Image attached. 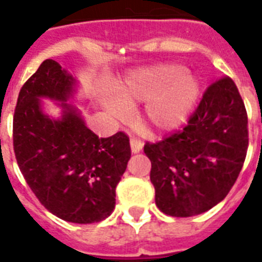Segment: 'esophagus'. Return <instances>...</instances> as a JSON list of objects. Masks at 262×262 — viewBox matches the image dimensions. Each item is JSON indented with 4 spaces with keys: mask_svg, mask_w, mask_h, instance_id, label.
<instances>
[{
    "mask_svg": "<svg viewBox=\"0 0 262 262\" xmlns=\"http://www.w3.org/2000/svg\"><path fill=\"white\" fill-rule=\"evenodd\" d=\"M129 143H131V151H133L134 154H139V152L143 149V145H144V143H143L140 139L136 138L131 139V142Z\"/></svg>",
    "mask_w": 262,
    "mask_h": 262,
    "instance_id": "1",
    "label": "esophagus"
}]
</instances>
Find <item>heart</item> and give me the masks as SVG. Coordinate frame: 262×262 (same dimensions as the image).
Masks as SVG:
<instances>
[{
  "instance_id": "obj_1",
  "label": "heart",
  "mask_w": 262,
  "mask_h": 262,
  "mask_svg": "<svg viewBox=\"0 0 262 262\" xmlns=\"http://www.w3.org/2000/svg\"><path fill=\"white\" fill-rule=\"evenodd\" d=\"M201 93L200 80L177 64H163L140 69L118 86V101L108 105L117 117L127 107L148 102L143 126L148 133H164L181 126L189 118Z\"/></svg>"
}]
</instances>
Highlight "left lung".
Masks as SVG:
<instances>
[{
  "mask_svg": "<svg viewBox=\"0 0 262 262\" xmlns=\"http://www.w3.org/2000/svg\"><path fill=\"white\" fill-rule=\"evenodd\" d=\"M247 149V110L232 78L224 76L209 85L184 128L145 143L160 211L187 217L214 207L232 189Z\"/></svg>",
  "mask_w": 262,
  "mask_h": 262,
  "instance_id": "left-lung-1",
  "label": "left lung"
}]
</instances>
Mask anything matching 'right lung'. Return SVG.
<instances>
[{
  "label": "right lung",
  "instance_id": "add662e5",
  "mask_svg": "<svg viewBox=\"0 0 262 262\" xmlns=\"http://www.w3.org/2000/svg\"><path fill=\"white\" fill-rule=\"evenodd\" d=\"M75 80L52 59L23 84L13 118V145L27 185L46 209L62 221L101 222L115 207V187L127 168L129 138L119 131L98 138L67 99ZM62 102L61 120L41 111L38 98Z\"/></svg>",
  "mask_w": 262,
  "mask_h": 262
}]
</instances>
